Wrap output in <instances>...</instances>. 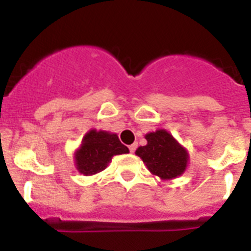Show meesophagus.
<instances>
[{
	"instance_id": "34e87169",
	"label": "esophagus",
	"mask_w": 251,
	"mask_h": 251,
	"mask_svg": "<svg viewBox=\"0 0 251 251\" xmlns=\"http://www.w3.org/2000/svg\"><path fill=\"white\" fill-rule=\"evenodd\" d=\"M136 150H137V145H136V143H134V145H130L129 146V152L130 153H134V152H136Z\"/></svg>"
}]
</instances>
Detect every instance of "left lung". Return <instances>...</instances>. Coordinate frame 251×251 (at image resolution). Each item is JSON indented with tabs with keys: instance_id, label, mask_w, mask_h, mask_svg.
I'll return each instance as SVG.
<instances>
[{
	"instance_id": "8db88e82",
	"label": "left lung",
	"mask_w": 251,
	"mask_h": 251,
	"mask_svg": "<svg viewBox=\"0 0 251 251\" xmlns=\"http://www.w3.org/2000/svg\"><path fill=\"white\" fill-rule=\"evenodd\" d=\"M147 145L136 151L148 170L163 179H171L183 174L188 154L165 129L148 133Z\"/></svg>"
}]
</instances>
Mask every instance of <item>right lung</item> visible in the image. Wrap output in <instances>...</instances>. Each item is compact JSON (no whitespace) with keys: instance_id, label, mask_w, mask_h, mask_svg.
Instances as JSON below:
<instances>
[{"instance_id":"add662e5","label":"right lung","mask_w":251,"mask_h":251,"mask_svg":"<svg viewBox=\"0 0 251 251\" xmlns=\"http://www.w3.org/2000/svg\"><path fill=\"white\" fill-rule=\"evenodd\" d=\"M128 152L129 150L122 145L117 134L92 129L86 133L81 147L75 153V162L79 172L90 176L103 171L113 156Z\"/></svg>"}]
</instances>
